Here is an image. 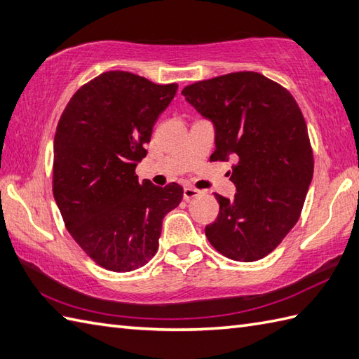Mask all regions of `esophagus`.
<instances>
[{
    "instance_id": "1",
    "label": "esophagus",
    "mask_w": 359,
    "mask_h": 359,
    "mask_svg": "<svg viewBox=\"0 0 359 359\" xmlns=\"http://www.w3.org/2000/svg\"><path fill=\"white\" fill-rule=\"evenodd\" d=\"M200 194H201L200 190H196V189H194V187H186V189H184V200H186V201H190V200H192V198H196Z\"/></svg>"
}]
</instances>
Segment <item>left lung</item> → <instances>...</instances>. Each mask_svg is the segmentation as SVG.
Returning <instances> with one entry per match:
<instances>
[{
	"instance_id": "1",
	"label": "left lung",
	"mask_w": 359,
	"mask_h": 359,
	"mask_svg": "<svg viewBox=\"0 0 359 359\" xmlns=\"http://www.w3.org/2000/svg\"><path fill=\"white\" fill-rule=\"evenodd\" d=\"M215 127L210 161L233 159V200L215 194L219 213L205 236L224 257L252 262L297 224L313 177L307 126L287 89L257 72H235L181 92Z\"/></svg>"
}]
</instances>
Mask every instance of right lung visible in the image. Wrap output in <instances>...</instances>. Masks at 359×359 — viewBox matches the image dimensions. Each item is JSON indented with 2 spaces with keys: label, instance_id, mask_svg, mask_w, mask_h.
Instances as JSON below:
<instances>
[{
  "label": "right lung",
  "instance_id": "right-lung-1",
  "mask_svg": "<svg viewBox=\"0 0 359 359\" xmlns=\"http://www.w3.org/2000/svg\"><path fill=\"white\" fill-rule=\"evenodd\" d=\"M178 84H155L130 72H104L84 84L62 112L53 141V196L72 238L112 272L154 258L163 218L182 187L138 180L158 116Z\"/></svg>",
  "mask_w": 359,
  "mask_h": 359
}]
</instances>
